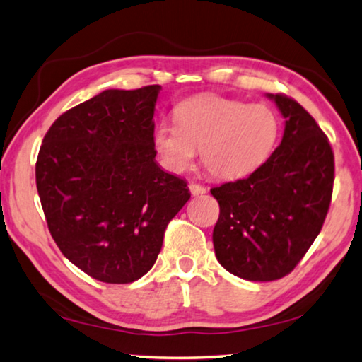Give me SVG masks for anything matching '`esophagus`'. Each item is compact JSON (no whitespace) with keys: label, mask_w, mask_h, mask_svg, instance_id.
<instances>
[{"label":"esophagus","mask_w":362,"mask_h":362,"mask_svg":"<svg viewBox=\"0 0 362 362\" xmlns=\"http://www.w3.org/2000/svg\"><path fill=\"white\" fill-rule=\"evenodd\" d=\"M188 188H189V192H192L193 196H201V194L206 193V188L203 185H199V183H193L192 182L188 185Z\"/></svg>","instance_id":"esophagus-1"}]
</instances>
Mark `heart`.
Listing matches in <instances>:
<instances>
[{"label": "heart", "mask_w": 362, "mask_h": 362, "mask_svg": "<svg viewBox=\"0 0 362 362\" xmlns=\"http://www.w3.org/2000/svg\"><path fill=\"white\" fill-rule=\"evenodd\" d=\"M175 122L163 121L151 142L170 170L187 169L199 150L201 164L218 180H238L255 173L274 151L281 119L265 103H247L207 94L182 100Z\"/></svg>", "instance_id": "1"}]
</instances>
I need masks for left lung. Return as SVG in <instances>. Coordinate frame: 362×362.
<instances>
[{"mask_svg": "<svg viewBox=\"0 0 362 362\" xmlns=\"http://www.w3.org/2000/svg\"><path fill=\"white\" fill-rule=\"evenodd\" d=\"M286 119L283 140L246 179L211 189L220 216L216 257L247 281H274L303 259L326 220L334 185V153L306 110L283 94H267Z\"/></svg>", "mask_w": 362, "mask_h": 362, "instance_id": "8db88e82", "label": "left lung"}]
</instances>
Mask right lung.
Returning a JSON list of instances; mask_svg holds the SVG:
<instances>
[{
    "instance_id": "1",
    "label": "right lung",
    "mask_w": 362,
    "mask_h": 362,
    "mask_svg": "<svg viewBox=\"0 0 362 362\" xmlns=\"http://www.w3.org/2000/svg\"><path fill=\"white\" fill-rule=\"evenodd\" d=\"M161 86L107 89L60 115L36 159V188L62 254L90 278L127 284L155 265L187 182L156 163Z\"/></svg>"
}]
</instances>
